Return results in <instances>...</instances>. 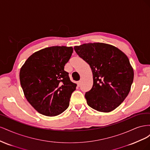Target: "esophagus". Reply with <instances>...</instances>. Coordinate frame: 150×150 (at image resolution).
<instances>
[{
    "label": "esophagus",
    "mask_w": 150,
    "mask_h": 150,
    "mask_svg": "<svg viewBox=\"0 0 150 150\" xmlns=\"http://www.w3.org/2000/svg\"><path fill=\"white\" fill-rule=\"evenodd\" d=\"M77 84H78V86H81V81H78V82L77 83Z\"/></svg>",
    "instance_id": "34e87169"
}]
</instances>
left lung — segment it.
Wrapping results in <instances>:
<instances>
[{
  "instance_id": "1",
  "label": "left lung",
  "mask_w": 150,
  "mask_h": 150,
  "mask_svg": "<svg viewBox=\"0 0 150 150\" xmlns=\"http://www.w3.org/2000/svg\"><path fill=\"white\" fill-rule=\"evenodd\" d=\"M74 49L93 72V87L85 94L88 106L103 112L115 110L128 95L133 81L134 71L128 57L105 43H87Z\"/></svg>"
}]
</instances>
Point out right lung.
I'll return each mask as SVG.
<instances>
[{"instance_id":"right-lung-1","label":"right lung","mask_w":150,"mask_h":150,"mask_svg":"<svg viewBox=\"0 0 150 150\" xmlns=\"http://www.w3.org/2000/svg\"><path fill=\"white\" fill-rule=\"evenodd\" d=\"M72 47L52 46L34 52L20 70V82L28 101L40 114L55 116L69 105L77 84L71 82L64 66Z\"/></svg>"}]
</instances>
